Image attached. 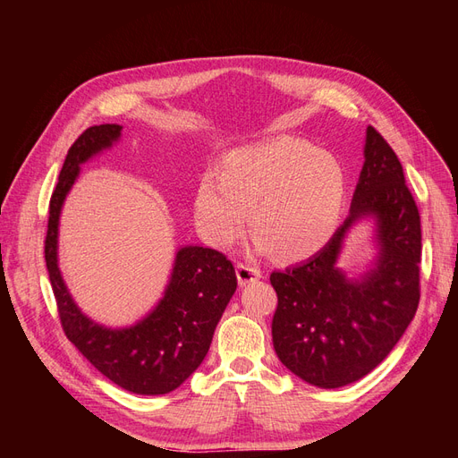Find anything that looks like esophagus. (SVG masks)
<instances>
[{
	"mask_svg": "<svg viewBox=\"0 0 458 458\" xmlns=\"http://www.w3.org/2000/svg\"><path fill=\"white\" fill-rule=\"evenodd\" d=\"M259 276H261L259 269L250 267V266H244V263H237V279H239L241 286H246V284L258 281Z\"/></svg>",
	"mask_w": 458,
	"mask_h": 458,
	"instance_id": "obj_1",
	"label": "esophagus"
}]
</instances>
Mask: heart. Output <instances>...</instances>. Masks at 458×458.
<instances>
[{
	"label": "heart",
	"instance_id": "b5f03b06",
	"mask_svg": "<svg viewBox=\"0 0 458 458\" xmlns=\"http://www.w3.org/2000/svg\"><path fill=\"white\" fill-rule=\"evenodd\" d=\"M344 199L345 174L330 152L279 137L229 152L217 174L200 177L192 210L202 239L216 248L242 237L250 212L256 252L300 259L335 234Z\"/></svg>",
	"mask_w": 458,
	"mask_h": 458
}]
</instances>
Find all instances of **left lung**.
<instances>
[{
    "label": "left lung",
    "mask_w": 458,
    "mask_h": 458,
    "mask_svg": "<svg viewBox=\"0 0 458 458\" xmlns=\"http://www.w3.org/2000/svg\"><path fill=\"white\" fill-rule=\"evenodd\" d=\"M363 216L377 221L381 252L361 280H348L335 261L344 234ZM420 256V216L403 165L369 126L350 216L321 252L269 276L279 298L271 335L281 363L327 390L363 378L394 350L417 313Z\"/></svg>",
    "instance_id": "obj_1"
}]
</instances>
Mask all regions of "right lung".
I'll use <instances>...</instances> for the list:
<instances>
[{
  "label": "right lung",
  "instance_id": "add662e5",
  "mask_svg": "<svg viewBox=\"0 0 458 458\" xmlns=\"http://www.w3.org/2000/svg\"><path fill=\"white\" fill-rule=\"evenodd\" d=\"M122 126L101 123L68 148L49 202L46 263L66 338L108 380L140 395L170 394L199 369L214 330L237 290L231 259L212 248L183 246L175 254L168 288L158 306L128 328H106L80 311L57 263L61 208L80 174V164L120 140Z\"/></svg>",
  "mask_w": 458,
  "mask_h": 458
}]
</instances>
